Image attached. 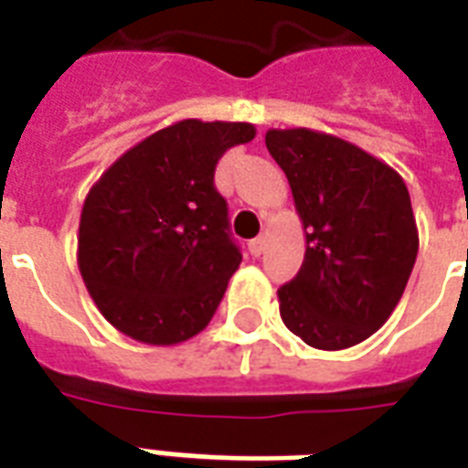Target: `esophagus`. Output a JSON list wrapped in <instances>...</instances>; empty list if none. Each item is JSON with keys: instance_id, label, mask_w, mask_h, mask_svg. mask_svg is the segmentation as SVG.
Masks as SVG:
<instances>
[{"instance_id": "1", "label": "esophagus", "mask_w": 468, "mask_h": 468, "mask_svg": "<svg viewBox=\"0 0 468 468\" xmlns=\"http://www.w3.org/2000/svg\"><path fill=\"white\" fill-rule=\"evenodd\" d=\"M248 248H250V252L255 255V258H258V255H262V252H265V248H268V235H258L255 240H250V245H248Z\"/></svg>"}]
</instances>
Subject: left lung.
<instances>
[{"instance_id":"left-lung-1","label":"left lung","mask_w":468,"mask_h":468,"mask_svg":"<svg viewBox=\"0 0 468 468\" xmlns=\"http://www.w3.org/2000/svg\"><path fill=\"white\" fill-rule=\"evenodd\" d=\"M304 228L303 268L278 290L280 317L314 349L372 337L401 300L419 250L407 183L392 165L313 128H270Z\"/></svg>"}]
</instances>
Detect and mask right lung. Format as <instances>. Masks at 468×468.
I'll list each match as a JSON object with an SVG mask.
<instances>
[{"mask_svg":"<svg viewBox=\"0 0 468 468\" xmlns=\"http://www.w3.org/2000/svg\"><path fill=\"white\" fill-rule=\"evenodd\" d=\"M252 138L243 121H176L91 186L76 262L99 313L126 337L171 347L216 314L243 255L213 176L228 148Z\"/></svg>","mask_w":468,"mask_h":468,"instance_id":"obj_1","label":"right lung"}]
</instances>
